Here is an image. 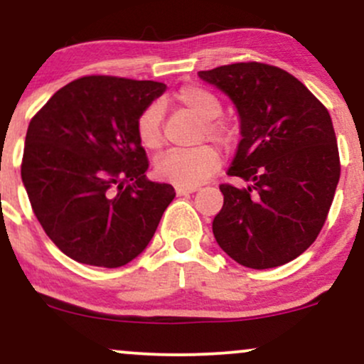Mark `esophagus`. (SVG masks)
<instances>
[{
	"mask_svg": "<svg viewBox=\"0 0 364 364\" xmlns=\"http://www.w3.org/2000/svg\"><path fill=\"white\" fill-rule=\"evenodd\" d=\"M198 190V186H176V195L178 196H183V195H190V193H195V191Z\"/></svg>",
	"mask_w": 364,
	"mask_h": 364,
	"instance_id": "obj_1",
	"label": "esophagus"
}]
</instances>
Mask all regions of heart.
Segmentation results:
<instances>
[{
    "instance_id": "b5f03b06",
    "label": "heart",
    "mask_w": 364,
    "mask_h": 364,
    "mask_svg": "<svg viewBox=\"0 0 364 364\" xmlns=\"http://www.w3.org/2000/svg\"><path fill=\"white\" fill-rule=\"evenodd\" d=\"M178 102L202 119V136L225 144L229 141V129L215 121L223 112L219 99L202 87L186 85L178 92ZM136 135L147 150H157L162 144V106L159 102L150 106L136 121ZM220 157L215 149L202 145L191 150H171L156 161L154 171L162 181L176 186H198L219 169Z\"/></svg>"
}]
</instances>
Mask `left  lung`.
<instances>
[{"instance_id": "1", "label": "left lung", "mask_w": 364, "mask_h": 364, "mask_svg": "<svg viewBox=\"0 0 364 364\" xmlns=\"http://www.w3.org/2000/svg\"><path fill=\"white\" fill-rule=\"evenodd\" d=\"M231 99L241 140L220 185L224 205L212 223L215 241L250 269L294 260L316 240L341 176L328 111L298 78L263 63L198 72Z\"/></svg>"}]
</instances>
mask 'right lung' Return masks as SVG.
I'll use <instances>...</instances> for the list:
<instances>
[{"label": "right lung", "mask_w": 364, "mask_h": 364, "mask_svg": "<svg viewBox=\"0 0 364 364\" xmlns=\"http://www.w3.org/2000/svg\"><path fill=\"white\" fill-rule=\"evenodd\" d=\"M166 85L94 75L44 104L25 136L22 181L46 235L66 257L116 269L147 248L176 196L149 181L140 114Z\"/></svg>", "instance_id": "right-lung-1"}]
</instances>
